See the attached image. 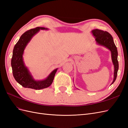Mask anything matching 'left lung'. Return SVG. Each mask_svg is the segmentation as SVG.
I'll list each match as a JSON object with an SVG mask.
<instances>
[{
    "label": "left lung",
    "instance_id": "obj_1",
    "mask_svg": "<svg viewBox=\"0 0 128 128\" xmlns=\"http://www.w3.org/2000/svg\"><path fill=\"white\" fill-rule=\"evenodd\" d=\"M92 32L96 38V42L99 45L105 46L109 49L112 53V61L114 65V78L113 84L116 79L118 71V50L113 40V37L111 34L106 31H103L96 29L93 30Z\"/></svg>",
    "mask_w": 128,
    "mask_h": 128
}]
</instances>
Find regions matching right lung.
<instances>
[{
  "label": "right lung",
  "instance_id": "right-lung-1",
  "mask_svg": "<svg viewBox=\"0 0 128 128\" xmlns=\"http://www.w3.org/2000/svg\"><path fill=\"white\" fill-rule=\"evenodd\" d=\"M40 29H47L44 27H37L26 31L22 34L18 41L14 46L11 60L13 75L16 82L23 87L34 90H40L51 86L57 70V69L54 70L47 78L43 80L36 81L32 78L28 69L24 66L22 58L24 50L32 38L39 32Z\"/></svg>",
  "mask_w": 128,
  "mask_h": 128
}]
</instances>
